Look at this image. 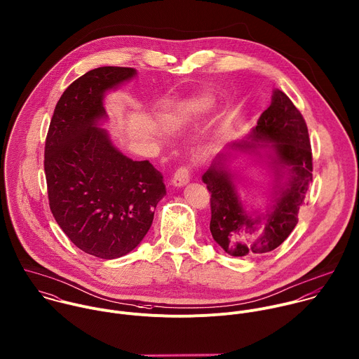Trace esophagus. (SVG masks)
Listing matches in <instances>:
<instances>
[{
	"label": "esophagus",
	"instance_id": "34e87169",
	"mask_svg": "<svg viewBox=\"0 0 359 359\" xmlns=\"http://www.w3.org/2000/svg\"><path fill=\"white\" fill-rule=\"evenodd\" d=\"M190 177H191V172H190V168L189 166H182L176 170V173L173 175V179H172V183L173 186L176 187H182L184 184H187L190 182Z\"/></svg>",
	"mask_w": 359,
	"mask_h": 359
}]
</instances>
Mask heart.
I'll return each instance as SVG.
<instances>
[{"label":"heart","instance_id":"b5f03b06","mask_svg":"<svg viewBox=\"0 0 359 359\" xmlns=\"http://www.w3.org/2000/svg\"><path fill=\"white\" fill-rule=\"evenodd\" d=\"M214 104V99L208 95H197L179 103L175 110V118L179 121H187L208 111Z\"/></svg>","mask_w":359,"mask_h":359}]
</instances>
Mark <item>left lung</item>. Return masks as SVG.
<instances>
[{
	"label": "left lung",
	"instance_id": "1",
	"mask_svg": "<svg viewBox=\"0 0 359 359\" xmlns=\"http://www.w3.org/2000/svg\"><path fill=\"white\" fill-rule=\"evenodd\" d=\"M252 141L233 142L235 151H270L271 165L280 180L274 201L264 214L250 215L238 194L233 175L225 166L226 156H217L211 168L203 175V182L211 193L210 231L214 241L231 256L252 257L277 249L298 224L299 208L305 204L312 183V148L304 116L280 89L273 92L271 104L250 131ZM262 142L256 144L252 141Z\"/></svg>",
	"mask_w": 359,
	"mask_h": 359
}]
</instances>
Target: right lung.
I'll return each instance as SVG.
<instances>
[{
	"instance_id": "add662e5",
	"label": "right lung",
	"mask_w": 359,
	"mask_h": 359,
	"mask_svg": "<svg viewBox=\"0 0 359 359\" xmlns=\"http://www.w3.org/2000/svg\"><path fill=\"white\" fill-rule=\"evenodd\" d=\"M128 67H99L75 79L55 104L44 147L48 205L82 252L111 260L135 249L166 194L149 161H133L97 127L104 93L135 76Z\"/></svg>"
}]
</instances>
